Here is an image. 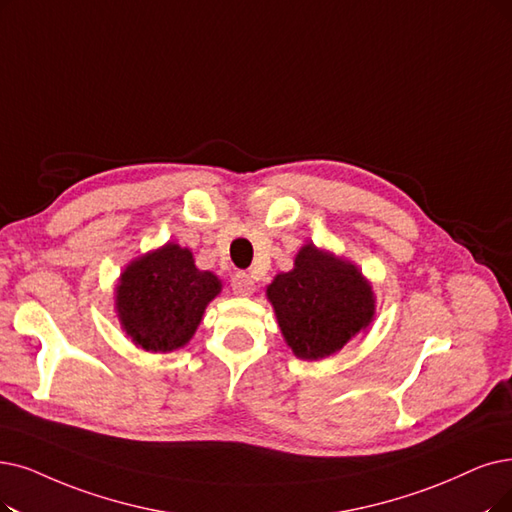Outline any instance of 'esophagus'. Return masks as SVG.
<instances>
[{"instance_id":"esophagus-1","label":"esophagus","mask_w":512,"mask_h":512,"mask_svg":"<svg viewBox=\"0 0 512 512\" xmlns=\"http://www.w3.org/2000/svg\"><path fill=\"white\" fill-rule=\"evenodd\" d=\"M231 288H233L235 296H252L254 294V279L248 273L239 271L231 279Z\"/></svg>"}]
</instances>
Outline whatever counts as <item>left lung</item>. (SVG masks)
Wrapping results in <instances>:
<instances>
[{"instance_id": "left-lung-1", "label": "left lung", "mask_w": 512, "mask_h": 512, "mask_svg": "<svg viewBox=\"0 0 512 512\" xmlns=\"http://www.w3.org/2000/svg\"><path fill=\"white\" fill-rule=\"evenodd\" d=\"M281 336L304 361L338 353L376 317V296L370 279L357 264L304 243L294 269L277 273L267 285Z\"/></svg>"}]
</instances>
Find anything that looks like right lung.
<instances>
[{"instance_id":"add662e5","label":"right lung","mask_w":512,"mask_h":512,"mask_svg":"<svg viewBox=\"0 0 512 512\" xmlns=\"http://www.w3.org/2000/svg\"><path fill=\"white\" fill-rule=\"evenodd\" d=\"M220 292L218 275L197 269L189 248L168 241L126 264L113 298L121 330L138 349L172 353L191 342Z\"/></svg>"}]
</instances>
